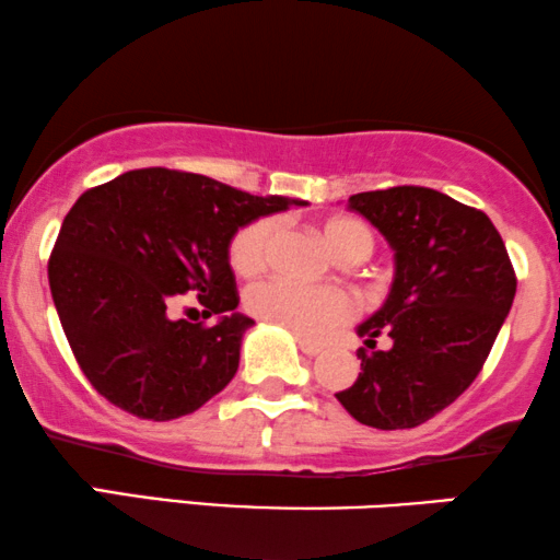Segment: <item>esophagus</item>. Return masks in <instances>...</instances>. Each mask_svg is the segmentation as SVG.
<instances>
[{
  "mask_svg": "<svg viewBox=\"0 0 560 560\" xmlns=\"http://www.w3.org/2000/svg\"><path fill=\"white\" fill-rule=\"evenodd\" d=\"M298 345H301V350L306 352V354H311V358H316V354L324 352V345L311 342V339H306V337H298Z\"/></svg>",
  "mask_w": 560,
  "mask_h": 560,
  "instance_id": "obj_1",
  "label": "esophagus"
}]
</instances>
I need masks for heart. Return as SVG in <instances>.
Here are the masks:
<instances>
[{"label": "heart", "mask_w": 560, "mask_h": 560, "mask_svg": "<svg viewBox=\"0 0 560 560\" xmlns=\"http://www.w3.org/2000/svg\"><path fill=\"white\" fill-rule=\"evenodd\" d=\"M322 242L339 259H362L373 249V234L358 218L331 215L316 226ZM275 238L272 218L246 223L229 244V262L236 275L254 278L265 270ZM252 316L280 326L298 337H322L334 326L350 322L354 314L352 295L342 288H301L285 280H267L246 293Z\"/></svg>", "instance_id": "1"}]
</instances>
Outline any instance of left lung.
Masks as SVG:
<instances>
[{"label":"left lung","instance_id":"8db88e82","mask_svg":"<svg viewBox=\"0 0 560 560\" xmlns=\"http://www.w3.org/2000/svg\"><path fill=\"white\" fill-rule=\"evenodd\" d=\"M365 215L394 249V285L381 308L358 326V381L337 398L360 424L411 430L424 424L481 373L510 314L517 278L483 210L430 187L358 192ZM388 332L395 347L375 351Z\"/></svg>","mask_w":560,"mask_h":560}]
</instances>
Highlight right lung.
I'll return each mask as SVG.
<instances>
[{"mask_svg": "<svg viewBox=\"0 0 560 560\" xmlns=\"http://www.w3.org/2000/svg\"><path fill=\"white\" fill-rule=\"evenodd\" d=\"M303 200L249 195L192 172L133 170L92 187L63 218L48 282L71 352L100 396L138 419L198 411L238 370L244 331L229 244ZM192 292L213 325L168 318Z\"/></svg>", "mask_w": 560, "mask_h": 560, "instance_id": "right-lung-1", "label": "right lung"}]
</instances>
